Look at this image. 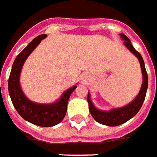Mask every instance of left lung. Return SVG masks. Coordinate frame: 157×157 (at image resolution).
Returning a JSON list of instances; mask_svg holds the SVG:
<instances>
[{"label": "left lung", "instance_id": "1", "mask_svg": "<svg viewBox=\"0 0 157 157\" xmlns=\"http://www.w3.org/2000/svg\"><path fill=\"white\" fill-rule=\"evenodd\" d=\"M120 36L123 40V45H125L139 60L140 64L141 71H142L143 82L141 84L140 90L139 92V94L132 101L123 107L111 109L109 111H102V110L96 108L91 101L90 94V93H88L87 101L89 103V109L94 119L101 124L111 127L118 126L126 123L137 114L143 105L148 88V75L145 70V67H144V60L140 54V52H138L134 48L130 40L125 34H120Z\"/></svg>", "mask_w": 157, "mask_h": 157}]
</instances>
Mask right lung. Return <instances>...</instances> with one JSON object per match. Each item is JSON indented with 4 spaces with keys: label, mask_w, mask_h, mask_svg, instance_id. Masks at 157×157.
Here are the masks:
<instances>
[{
    "label": "right lung",
    "mask_w": 157,
    "mask_h": 157,
    "mask_svg": "<svg viewBox=\"0 0 157 157\" xmlns=\"http://www.w3.org/2000/svg\"><path fill=\"white\" fill-rule=\"evenodd\" d=\"M46 36V34L37 36L17 56L8 79L10 97L17 112L24 120L40 127L55 126L63 121L66 115L70 95L77 88L75 85L67 89L58 101L51 104H40L32 101L26 97L22 90L20 74L24 62Z\"/></svg>",
    "instance_id": "obj_1"
}]
</instances>
